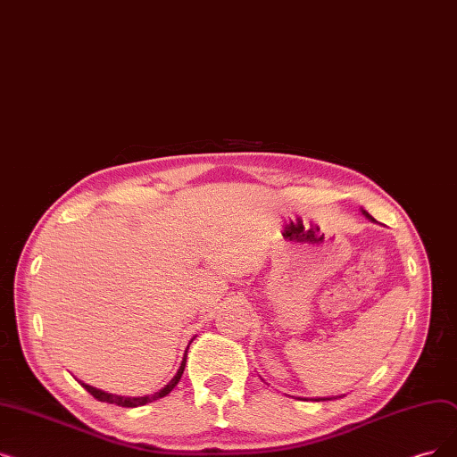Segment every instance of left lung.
Returning a JSON list of instances; mask_svg holds the SVG:
<instances>
[{"label":"left lung","mask_w":457,"mask_h":457,"mask_svg":"<svg viewBox=\"0 0 457 457\" xmlns=\"http://www.w3.org/2000/svg\"><path fill=\"white\" fill-rule=\"evenodd\" d=\"M362 212H364V216H366V218H370V220H373V216H371V214H368L366 211H362Z\"/></svg>","instance_id":"1"}]
</instances>
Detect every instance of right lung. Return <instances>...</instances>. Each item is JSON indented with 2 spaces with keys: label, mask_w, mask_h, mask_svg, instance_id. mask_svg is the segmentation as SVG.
<instances>
[{
  "label": "right lung",
  "mask_w": 457,
  "mask_h": 457,
  "mask_svg": "<svg viewBox=\"0 0 457 457\" xmlns=\"http://www.w3.org/2000/svg\"><path fill=\"white\" fill-rule=\"evenodd\" d=\"M185 364H187V354H185V359H183L181 368L177 370V373H175L173 379H171V381H170L162 390L154 392L153 395H144V398H125V395H113V394H108V392L98 390V388H95V386H89V385H86V383H82V381H80V385H82V386H84V388L93 395L95 400H98V402L115 403V405H119V407H137V405H145V403H151V402H154V400H161V398H164V395H168V394L177 386V383H179L181 375H183V371H185Z\"/></svg>",
  "instance_id": "obj_1"
}]
</instances>
